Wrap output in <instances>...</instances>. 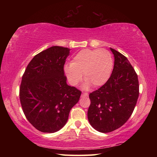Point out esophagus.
I'll use <instances>...</instances> for the list:
<instances>
[{
  "label": "esophagus",
  "instance_id": "esophagus-1",
  "mask_svg": "<svg viewBox=\"0 0 157 157\" xmlns=\"http://www.w3.org/2000/svg\"><path fill=\"white\" fill-rule=\"evenodd\" d=\"M81 96H82V98L87 97V96H88V93H86V92H84V93H83Z\"/></svg>",
  "mask_w": 157,
  "mask_h": 157
}]
</instances>
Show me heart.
Instances as JSON below:
<instances>
[{
    "instance_id": "b5f03b06",
    "label": "heart",
    "mask_w": 157,
    "mask_h": 157,
    "mask_svg": "<svg viewBox=\"0 0 157 157\" xmlns=\"http://www.w3.org/2000/svg\"><path fill=\"white\" fill-rule=\"evenodd\" d=\"M113 67L112 55L106 50L84 49L73 56L70 64L65 65L64 71L70 84L78 86L82 79L86 80L84 88L91 84L100 87L109 80Z\"/></svg>"
}]
</instances>
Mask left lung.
<instances>
[{"label":"left lung","mask_w":157,"mask_h":157,"mask_svg":"<svg viewBox=\"0 0 157 157\" xmlns=\"http://www.w3.org/2000/svg\"><path fill=\"white\" fill-rule=\"evenodd\" d=\"M115 62L105 84L89 94L88 119L93 128L108 133L119 128L131 117L139 96L138 75L128 59L110 48Z\"/></svg>","instance_id":"obj_1"}]
</instances>
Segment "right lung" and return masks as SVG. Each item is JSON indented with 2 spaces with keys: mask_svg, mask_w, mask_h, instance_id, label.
<instances>
[{
  "mask_svg": "<svg viewBox=\"0 0 157 157\" xmlns=\"http://www.w3.org/2000/svg\"><path fill=\"white\" fill-rule=\"evenodd\" d=\"M70 49L54 46L34 56L23 73L19 88L23 111L39 131L54 133L68 120L82 92L67 84L64 65Z\"/></svg>",
  "mask_w": 157,
  "mask_h": 157,
  "instance_id": "obj_1",
  "label": "right lung"
}]
</instances>
